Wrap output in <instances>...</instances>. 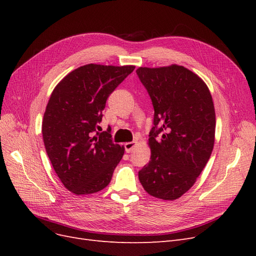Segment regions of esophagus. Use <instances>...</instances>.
<instances>
[{"mask_svg": "<svg viewBox=\"0 0 256 256\" xmlns=\"http://www.w3.org/2000/svg\"><path fill=\"white\" fill-rule=\"evenodd\" d=\"M136 142H128V143H126L125 144V152H130L131 150H132L134 147H136Z\"/></svg>", "mask_w": 256, "mask_h": 256, "instance_id": "obj_1", "label": "esophagus"}]
</instances>
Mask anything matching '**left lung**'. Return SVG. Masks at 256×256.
Masks as SVG:
<instances>
[{
	"label": "left lung",
	"instance_id": "8db88e82",
	"mask_svg": "<svg viewBox=\"0 0 256 256\" xmlns=\"http://www.w3.org/2000/svg\"><path fill=\"white\" fill-rule=\"evenodd\" d=\"M136 74L154 110L148 138L152 156L138 180L152 196L173 200L194 184L210 158L212 97L205 82L184 66L140 67Z\"/></svg>",
	"mask_w": 256,
	"mask_h": 256
}]
</instances>
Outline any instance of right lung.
<instances>
[{
  "label": "right lung",
  "instance_id": "obj_1",
  "mask_svg": "<svg viewBox=\"0 0 256 256\" xmlns=\"http://www.w3.org/2000/svg\"><path fill=\"white\" fill-rule=\"evenodd\" d=\"M134 66L88 64L74 69L53 90L42 120L46 152L65 188L92 194L110 184L124 154L111 129L99 132L111 92Z\"/></svg>",
  "mask_w": 256,
  "mask_h": 256
}]
</instances>
